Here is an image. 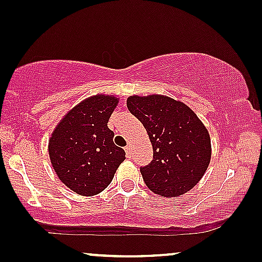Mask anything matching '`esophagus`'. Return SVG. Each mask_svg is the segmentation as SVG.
Here are the masks:
<instances>
[{
  "label": "esophagus",
  "mask_w": 262,
  "mask_h": 262,
  "mask_svg": "<svg viewBox=\"0 0 262 262\" xmlns=\"http://www.w3.org/2000/svg\"><path fill=\"white\" fill-rule=\"evenodd\" d=\"M125 151H126V154H127V156L128 157H131V154H132V147H131V145H127L125 147Z\"/></svg>",
  "instance_id": "1"
}]
</instances>
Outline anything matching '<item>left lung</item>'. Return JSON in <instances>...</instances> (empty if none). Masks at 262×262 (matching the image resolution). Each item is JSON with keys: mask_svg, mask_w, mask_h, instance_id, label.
I'll use <instances>...</instances> for the list:
<instances>
[{"mask_svg": "<svg viewBox=\"0 0 262 262\" xmlns=\"http://www.w3.org/2000/svg\"><path fill=\"white\" fill-rule=\"evenodd\" d=\"M127 108L152 143V161L140 168L146 186L165 198L184 195L209 167V131L188 106L162 95L130 96Z\"/></svg>", "mask_w": 262, "mask_h": 262, "instance_id": "1", "label": "left lung"}]
</instances>
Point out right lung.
Listing matches in <instances>:
<instances>
[{
  "mask_svg": "<svg viewBox=\"0 0 262 262\" xmlns=\"http://www.w3.org/2000/svg\"><path fill=\"white\" fill-rule=\"evenodd\" d=\"M114 96L96 95L75 106L61 120L49 141V154L58 179L76 193L94 196L111 184L125 160L107 127L116 107Z\"/></svg>",
  "mask_w": 262,
  "mask_h": 262,
  "instance_id": "obj_1",
  "label": "right lung"
}]
</instances>
